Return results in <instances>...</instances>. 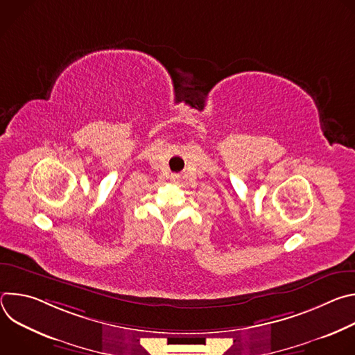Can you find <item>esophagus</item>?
<instances>
[{"label":"esophagus","instance_id":"obj_1","mask_svg":"<svg viewBox=\"0 0 355 355\" xmlns=\"http://www.w3.org/2000/svg\"><path fill=\"white\" fill-rule=\"evenodd\" d=\"M180 174H171V181L173 182H180Z\"/></svg>","mask_w":355,"mask_h":355}]
</instances>
